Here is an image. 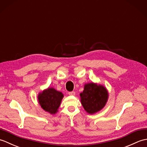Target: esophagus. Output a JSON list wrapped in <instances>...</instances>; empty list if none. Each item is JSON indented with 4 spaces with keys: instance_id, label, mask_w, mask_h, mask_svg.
<instances>
[{
    "instance_id": "obj_1",
    "label": "esophagus",
    "mask_w": 147,
    "mask_h": 147,
    "mask_svg": "<svg viewBox=\"0 0 147 147\" xmlns=\"http://www.w3.org/2000/svg\"><path fill=\"white\" fill-rule=\"evenodd\" d=\"M68 94L69 95H72V96H74V95H75V92H69L68 93Z\"/></svg>"
}]
</instances>
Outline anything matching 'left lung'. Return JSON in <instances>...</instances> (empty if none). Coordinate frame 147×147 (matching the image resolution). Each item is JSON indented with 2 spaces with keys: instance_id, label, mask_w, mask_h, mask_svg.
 I'll return each instance as SVG.
<instances>
[{
  "instance_id": "8db88e82",
  "label": "left lung",
  "mask_w": 147,
  "mask_h": 147,
  "mask_svg": "<svg viewBox=\"0 0 147 147\" xmlns=\"http://www.w3.org/2000/svg\"><path fill=\"white\" fill-rule=\"evenodd\" d=\"M80 96L82 104L85 111L89 114H94L105 106L107 100L108 93L103 86L91 83L85 85Z\"/></svg>"
}]
</instances>
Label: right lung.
<instances>
[{
	"instance_id": "right-lung-1",
	"label": "right lung",
	"mask_w": 147,
	"mask_h": 147,
	"mask_svg": "<svg viewBox=\"0 0 147 147\" xmlns=\"http://www.w3.org/2000/svg\"><path fill=\"white\" fill-rule=\"evenodd\" d=\"M63 94L54 88H49L38 95L39 104L43 110L51 114H55L60 106Z\"/></svg>"
}]
</instances>
